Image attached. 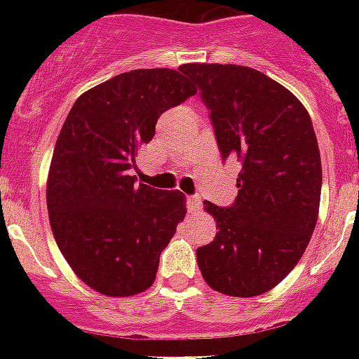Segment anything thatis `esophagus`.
Wrapping results in <instances>:
<instances>
[{
	"label": "esophagus",
	"instance_id": "34e87169",
	"mask_svg": "<svg viewBox=\"0 0 359 359\" xmlns=\"http://www.w3.org/2000/svg\"><path fill=\"white\" fill-rule=\"evenodd\" d=\"M186 207H188V212L190 214H194L196 210H199V207H201V197L188 196L186 197Z\"/></svg>",
	"mask_w": 359,
	"mask_h": 359
}]
</instances>
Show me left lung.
Instances as JSON below:
<instances>
[{
	"label": "left lung",
	"mask_w": 359,
	"mask_h": 359,
	"mask_svg": "<svg viewBox=\"0 0 359 359\" xmlns=\"http://www.w3.org/2000/svg\"><path fill=\"white\" fill-rule=\"evenodd\" d=\"M210 111L222 160L242 163L231 207L205 201L218 225L197 264L214 290L259 296L304 255L317 225L323 165L317 135L298 98L240 65H182Z\"/></svg>",
	"instance_id": "obj_1"
}]
</instances>
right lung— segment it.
<instances>
[{
    "mask_svg": "<svg viewBox=\"0 0 359 359\" xmlns=\"http://www.w3.org/2000/svg\"><path fill=\"white\" fill-rule=\"evenodd\" d=\"M196 93L182 70H130L83 93L65 119L48 175L50 225L70 268L100 294L149 289L184 219L182 191L137 184L132 169L158 117Z\"/></svg>",
    "mask_w": 359,
    "mask_h": 359,
    "instance_id": "obj_1",
    "label": "right lung"
}]
</instances>
